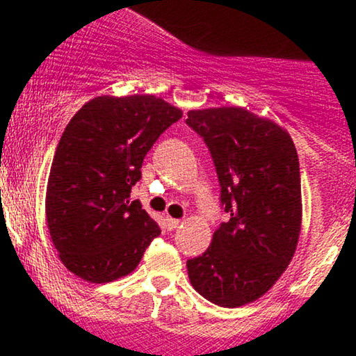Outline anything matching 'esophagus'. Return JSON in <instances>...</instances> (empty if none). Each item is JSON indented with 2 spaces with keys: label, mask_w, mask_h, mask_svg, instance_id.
Listing matches in <instances>:
<instances>
[{
  "label": "esophagus",
  "mask_w": 356,
  "mask_h": 356,
  "mask_svg": "<svg viewBox=\"0 0 356 356\" xmlns=\"http://www.w3.org/2000/svg\"><path fill=\"white\" fill-rule=\"evenodd\" d=\"M179 224H181V219H174V218H165V226H167V229L169 231H172V229H175V227L179 226Z\"/></svg>",
  "instance_id": "1"
}]
</instances>
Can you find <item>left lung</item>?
Instances as JSON below:
<instances>
[{
  "instance_id": "obj_1",
  "label": "left lung",
  "mask_w": 356,
  "mask_h": 356,
  "mask_svg": "<svg viewBox=\"0 0 356 356\" xmlns=\"http://www.w3.org/2000/svg\"><path fill=\"white\" fill-rule=\"evenodd\" d=\"M186 124L204 138L229 214L202 256L187 261L191 284L211 303L236 308L280 280L301 229L300 162L291 137L243 107L191 110Z\"/></svg>"
}]
</instances>
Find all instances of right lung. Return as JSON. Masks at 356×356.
Masks as SVG:
<instances>
[{
	"mask_svg": "<svg viewBox=\"0 0 356 356\" xmlns=\"http://www.w3.org/2000/svg\"><path fill=\"white\" fill-rule=\"evenodd\" d=\"M182 110L154 95L97 97L61 136L47 187V224L61 263L90 283L138 266L161 227L130 201L144 157Z\"/></svg>",
	"mask_w": 356,
	"mask_h": 356,
	"instance_id": "1",
	"label": "right lung"
}]
</instances>
